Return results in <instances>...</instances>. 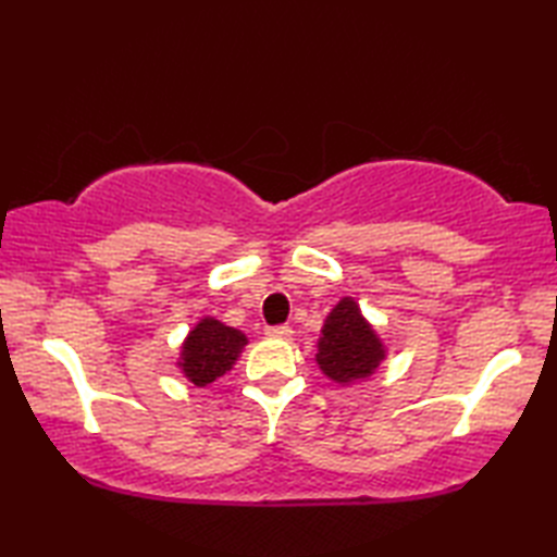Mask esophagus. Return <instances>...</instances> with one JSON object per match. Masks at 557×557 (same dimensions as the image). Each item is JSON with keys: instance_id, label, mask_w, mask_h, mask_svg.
Wrapping results in <instances>:
<instances>
[{"instance_id": "esophagus-1", "label": "esophagus", "mask_w": 557, "mask_h": 557, "mask_svg": "<svg viewBox=\"0 0 557 557\" xmlns=\"http://www.w3.org/2000/svg\"><path fill=\"white\" fill-rule=\"evenodd\" d=\"M265 333L270 335V337H282V339H289L292 337V327L289 325H272V327H268Z\"/></svg>"}]
</instances>
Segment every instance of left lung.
Here are the masks:
<instances>
[{
    "label": "left lung",
    "instance_id": "left-lung-1",
    "mask_svg": "<svg viewBox=\"0 0 557 557\" xmlns=\"http://www.w3.org/2000/svg\"><path fill=\"white\" fill-rule=\"evenodd\" d=\"M315 361L321 371L339 385L369 377L385 359L383 342L366 323L357 301L345 297L325 318Z\"/></svg>",
    "mask_w": 557,
    "mask_h": 557
}]
</instances>
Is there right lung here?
I'll return each mask as SVG.
<instances>
[{
    "label": "right lung",
    "instance_id": "add662e5",
    "mask_svg": "<svg viewBox=\"0 0 557 557\" xmlns=\"http://www.w3.org/2000/svg\"><path fill=\"white\" fill-rule=\"evenodd\" d=\"M246 345V335L215 318H203L182 347V371L198 387H206L232 369Z\"/></svg>",
    "mask_w": 557,
    "mask_h": 557
}]
</instances>
